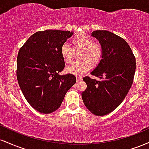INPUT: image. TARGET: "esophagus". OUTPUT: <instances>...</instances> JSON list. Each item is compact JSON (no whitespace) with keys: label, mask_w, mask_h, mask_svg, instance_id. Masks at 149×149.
<instances>
[{"label":"esophagus","mask_w":149,"mask_h":149,"mask_svg":"<svg viewBox=\"0 0 149 149\" xmlns=\"http://www.w3.org/2000/svg\"><path fill=\"white\" fill-rule=\"evenodd\" d=\"M82 79H83V78H82L81 76H76V80H77V82H80V80H82Z\"/></svg>","instance_id":"esophagus-1"}]
</instances>
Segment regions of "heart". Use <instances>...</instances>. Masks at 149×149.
<instances>
[{"instance_id": "heart-1", "label": "heart", "mask_w": 149, "mask_h": 149, "mask_svg": "<svg viewBox=\"0 0 149 149\" xmlns=\"http://www.w3.org/2000/svg\"><path fill=\"white\" fill-rule=\"evenodd\" d=\"M76 48L81 49L79 54L80 60L74 61L66 68L68 73L74 75L83 74L96 66L102 57V48L100 44L95 42L93 39L87 34L80 33L73 39ZM61 55L66 63L69 64L73 60V49L69 42H65L61 46Z\"/></svg>"}]
</instances>
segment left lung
<instances>
[{"instance_id":"8db88e82","label":"left lung","mask_w":149,"mask_h":149,"mask_svg":"<svg viewBox=\"0 0 149 149\" xmlns=\"http://www.w3.org/2000/svg\"><path fill=\"white\" fill-rule=\"evenodd\" d=\"M102 48V57L91 74L99 80L84 77L87 88L82 99L87 109L96 116L113 111L122 103L133 83L136 61L127 42L106 30L94 31Z\"/></svg>"}]
</instances>
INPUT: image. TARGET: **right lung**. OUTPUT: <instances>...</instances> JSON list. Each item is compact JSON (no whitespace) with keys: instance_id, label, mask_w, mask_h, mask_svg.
<instances>
[{"instance_id":"1","label":"right lung","mask_w":149,"mask_h":149,"mask_svg":"<svg viewBox=\"0 0 149 149\" xmlns=\"http://www.w3.org/2000/svg\"><path fill=\"white\" fill-rule=\"evenodd\" d=\"M73 34L69 31H38L18 52L19 85L29 104L41 113H51L59 109L66 93L76 82L72 74L59 75L65 66L61 46Z\"/></svg>"}]
</instances>
